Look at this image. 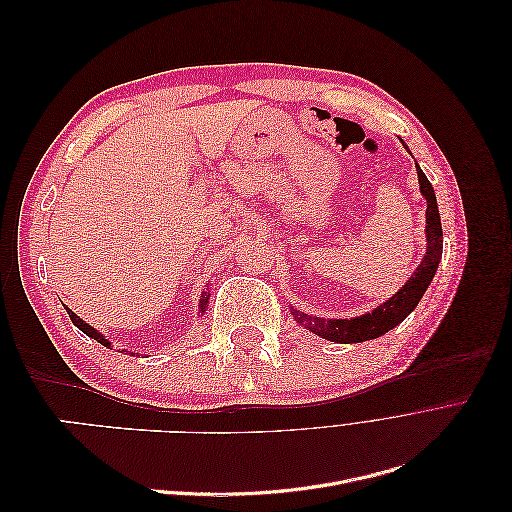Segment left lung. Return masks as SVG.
Here are the masks:
<instances>
[{"label":"left lung","instance_id":"1","mask_svg":"<svg viewBox=\"0 0 512 512\" xmlns=\"http://www.w3.org/2000/svg\"><path fill=\"white\" fill-rule=\"evenodd\" d=\"M404 147L408 149L406 143ZM416 175H418V185H421V194L427 200V211H425L427 213L425 215L427 252L421 260V265L416 267L414 275L393 294L391 299H386L384 303L371 309V312L356 318H318L312 314L299 312L297 307H290L292 318L297 320L303 329L312 331L318 337L329 339V342H335V344H359V342H367V339H376L384 333H389L391 329L397 327L399 322H404L410 312H414V307L423 299L425 290L429 288L433 275H436L440 258H442V222H440L436 192H433L429 179L425 177V173L418 164H416Z\"/></svg>","mask_w":512,"mask_h":512}]
</instances>
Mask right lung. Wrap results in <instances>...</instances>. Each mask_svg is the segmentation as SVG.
Segmentation results:
<instances>
[{
	"mask_svg": "<svg viewBox=\"0 0 512 512\" xmlns=\"http://www.w3.org/2000/svg\"><path fill=\"white\" fill-rule=\"evenodd\" d=\"M209 297H211V294L209 292H203V294H200V303H198V316H203L205 312H207V305H209ZM66 307V305H64ZM66 312H68V316H70V320L74 322V327L76 329H81L87 337H91V339H96V342L98 344H102V346H106V348H111V342H108V339H106V335L104 333H100L98 329H94V327H91V324H87L83 318H79V316H76L74 312H72V309L70 307H66ZM136 356H138V352H136Z\"/></svg>",
	"mask_w": 512,
	"mask_h": 512,
	"instance_id": "add662e5",
	"label": "right lung"
}]
</instances>
